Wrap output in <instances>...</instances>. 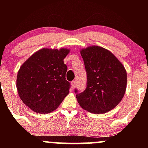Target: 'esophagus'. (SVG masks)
<instances>
[{"label": "esophagus", "mask_w": 148, "mask_h": 148, "mask_svg": "<svg viewBox=\"0 0 148 148\" xmlns=\"http://www.w3.org/2000/svg\"><path fill=\"white\" fill-rule=\"evenodd\" d=\"M71 84H72V90H74V88H75V86H76V81L74 80V81H73L72 83H71Z\"/></svg>", "instance_id": "34e87169"}]
</instances>
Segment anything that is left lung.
<instances>
[{"mask_svg": "<svg viewBox=\"0 0 148 148\" xmlns=\"http://www.w3.org/2000/svg\"><path fill=\"white\" fill-rule=\"evenodd\" d=\"M80 53L87 72V87L76 94L78 103L83 109L95 114L113 109L126 91L125 67L110 51L99 46L82 49Z\"/></svg>", "mask_w": 148, "mask_h": 148, "instance_id": "obj_1", "label": "left lung"}]
</instances>
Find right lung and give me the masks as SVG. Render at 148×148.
<instances>
[{"mask_svg": "<svg viewBox=\"0 0 148 148\" xmlns=\"http://www.w3.org/2000/svg\"><path fill=\"white\" fill-rule=\"evenodd\" d=\"M70 49L44 48L33 53L20 67L16 78L18 96L32 111L49 113L69 94L64 58Z\"/></svg>", "mask_w": 148, "mask_h": 148, "instance_id": "1", "label": "right lung"}]
</instances>
